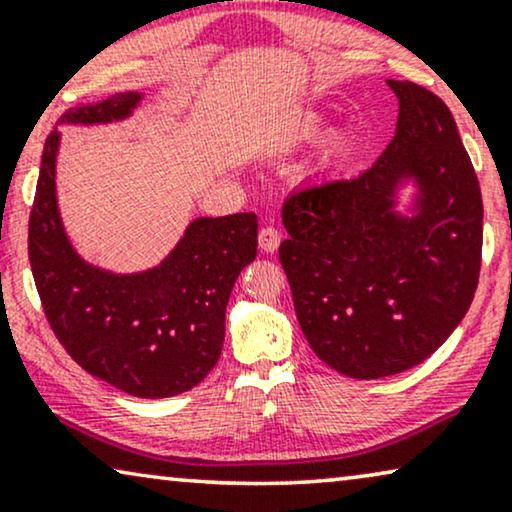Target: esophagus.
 Wrapping results in <instances>:
<instances>
[{
    "instance_id": "34e87169",
    "label": "esophagus",
    "mask_w": 512,
    "mask_h": 512,
    "mask_svg": "<svg viewBox=\"0 0 512 512\" xmlns=\"http://www.w3.org/2000/svg\"><path fill=\"white\" fill-rule=\"evenodd\" d=\"M280 246V232L276 227H264L262 232H259V248L264 250V253H276Z\"/></svg>"
}]
</instances>
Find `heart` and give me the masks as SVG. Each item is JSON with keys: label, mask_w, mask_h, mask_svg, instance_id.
Listing matches in <instances>:
<instances>
[{"label": "heart", "mask_w": 512, "mask_h": 512, "mask_svg": "<svg viewBox=\"0 0 512 512\" xmlns=\"http://www.w3.org/2000/svg\"><path fill=\"white\" fill-rule=\"evenodd\" d=\"M322 129H325V118H322V115H304V118L294 125L290 134V143L315 141L322 134ZM343 150H345V136L341 132H331L325 139V143H322L318 164L320 167H329V164H334L338 160V155H341Z\"/></svg>", "instance_id": "b5f03b06"}]
</instances>
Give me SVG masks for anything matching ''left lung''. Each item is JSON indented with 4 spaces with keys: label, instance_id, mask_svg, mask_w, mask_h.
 <instances>
[{
    "label": "left lung",
    "instance_id": "obj_1",
    "mask_svg": "<svg viewBox=\"0 0 512 512\" xmlns=\"http://www.w3.org/2000/svg\"><path fill=\"white\" fill-rule=\"evenodd\" d=\"M397 134L350 181L308 183L283 204L278 257L315 355L357 380L413 369L469 311L482 197L455 118L434 92L387 81ZM414 194L399 209L400 190Z\"/></svg>",
    "mask_w": 512,
    "mask_h": 512
}]
</instances>
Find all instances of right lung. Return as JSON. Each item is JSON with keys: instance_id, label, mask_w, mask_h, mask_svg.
<instances>
[{"instance_id": "obj_1", "label": "right lung", "mask_w": 512, "mask_h": 512, "mask_svg": "<svg viewBox=\"0 0 512 512\" xmlns=\"http://www.w3.org/2000/svg\"><path fill=\"white\" fill-rule=\"evenodd\" d=\"M143 92L76 106L57 125L127 120ZM57 127L43 146L30 213V264L43 311L71 359L141 399H167L204 380L222 352L239 273L257 257V215L194 218L160 264L115 273L71 246L57 206Z\"/></svg>"}]
</instances>
